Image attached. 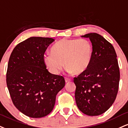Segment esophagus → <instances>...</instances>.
Returning a JSON list of instances; mask_svg holds the SVG:
<instances>
[{
	"instance_id": "obj_1",
	"label": "esophagus",
	"mask_w": 128,
	"mask_h": 128,
	"mask_svg": "<svg viewBox=\"0 0 128 128\" xmlns=\"http://www.w3.org/2000/svg\"><path fill=\"white\" fill-rule=\"evenodd\" d=\"M65 80L66 83H68L71 81V80L70 79H68V78H65Z\"/></svg>"
}]
</instances>
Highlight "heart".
Segmentation results:
<instances>
[{
	"label": "heart",
	"mask_w": 128,
	"mask_h": 128,
	"mask_svg": "<svg viewBox=\"0 0 128 128\" xmlns=\"http://www.w3.org/2000/svg\"><path fill=\"white\" fill-rule=\"evenodd\" d=\"M93 47L88 40L62 39L44 55V61L49 72L57 74L64 67L69 73L80 74L86 70L92 60Z\"/></svg>",
	"instance_id": "obj_1"
}]
</instances>
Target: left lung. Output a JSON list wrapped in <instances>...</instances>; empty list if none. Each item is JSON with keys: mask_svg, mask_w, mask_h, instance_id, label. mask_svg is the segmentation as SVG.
<instances>
[{"mask_svg": "<svg viewBox=\"0 0 128 128\" xmlns=\"http://www.w3.org/2000/svg\"><path fill=\"white\" fill-rule=\"evenodd\" d=\"M82 37L89 38L93 52L86 70L74 78L75 100L83 113L98 116L112 106L118 94L120 71L117 55L113 45L99 34Z\"/></svg>", "mask_w": 128, "mask_h": 128, "instance_id": "obj_1", "label": "left lung"}]
</instances>
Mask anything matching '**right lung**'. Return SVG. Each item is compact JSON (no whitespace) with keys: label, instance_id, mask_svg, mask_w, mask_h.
Returning <instances> with one entry per match:
<instances>
[{"label":"right lung","instance_id":"add662e5","mask_svg":"<svg viewBox=\"0 0 128 128\" xmlns=\"http://www.w3.org/2000/svg\"><path fill=\"white\" fill-rule=\"evenodd\" d=\"M54 40L31 37L15 47L9 60L6 84L12 102L30 118L49 114L56 94L65 86L64 78L49 73L44 63V52Z\"/></svg>","mask_w":128,"mask_h":128}]
</instances>
